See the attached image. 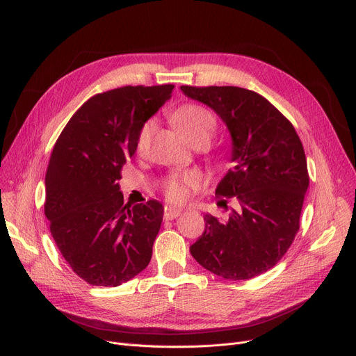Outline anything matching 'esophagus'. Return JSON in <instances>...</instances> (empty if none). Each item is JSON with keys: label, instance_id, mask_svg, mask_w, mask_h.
<instances>
[{"label": "esophagus", "instance_id": "34e87169", "mask_svg": "<svg viewBox=\"0 0 356 356\" xmlns=\"http://www.w3.org/2000/svg\"><path fill=\"white\" fill-rule=\"evenodd\" d=\"M181 211L177 209V208H173V207H167L165 211H164V218L168 220V219H175L177 216H180Z\"/></svg>", "mask_w": 356, "mask_h": 356}]
</instances>
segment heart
<instances>
[{
  "label": "heart",
  "instance_id": "b5f03b06",
  "mask_svg": "<svg viewBox=\"0 0 356 356\" xmlns=\"http://www.w3.org/2000/svg\"><path fill=\"white\" fill-rule=\"evenodd\" d=\"M175 128L179 131V134L189 140L191 137L204 136L211 140L216 121L209 111H207L197 105H183L173 114ZM152 133V122H147L141 131L137 140V148L141 149L147 143V138ZM199 180L196 176L188 175L183 177H173L165 183V195L170 200L180 202L189 195L191 189L197 188Z\"/></svg>",
  "mask_w": 356,
  "mask_h": 356
}]
</instances>
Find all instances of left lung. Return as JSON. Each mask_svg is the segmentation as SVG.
<instances>
[{
	"label": "left lung",
	"mask_w": 356,
	"mask_h": 356,
	"mask_svg": "<svg viewBox=\"0 0 356 356\" xmlns=\"http://www.w3.org/2000/svg\"><path fill=\"white\" fill-rule=\"evenodd\" d=\"M180 89L209 106L231 136L232 168L216 195L232 197L234 208L227 220L203 216L207 225L191 254L222 278H254L283 258L298 231L309 188L302 141L291 122L257 92L238 86Z\"/></svg>",
	"instance_id": "1"
}]
</instances>
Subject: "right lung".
I'll return each mask as SVG.
<instances>
[{"label": "right lung", "instance_id": "right-lung-1", "mask_svg": "<svg viewBox=\"0 0 356 356\" xmlns=\"http://www.w3.org/2000/svg\"><path fill=\"white\" fill-rule=\"evenodd\" d=\"M173 85L122 86L88 99L56 141L46 172L44 215L66 263L86 283L118 287L149 263L164 208L124 204L121 168L144 124Z\"/></svg>", "mask_w": 356, "mask_h": 356}]
</instances>
